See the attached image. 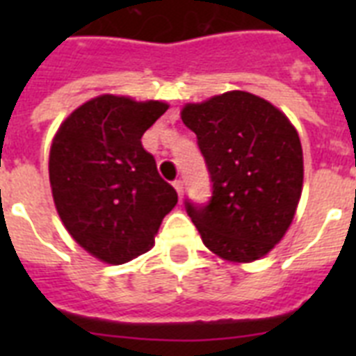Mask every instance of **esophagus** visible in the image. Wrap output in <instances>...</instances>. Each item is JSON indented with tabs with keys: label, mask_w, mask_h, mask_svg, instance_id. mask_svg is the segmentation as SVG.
Listing matches in <instances>:
<instances>
[{
	"label": "esophagus",
	"mask_w": 356,
	"mask_h": 356,
	"mask_svg": "<svg viewBox=\"0 0 356 356\" xmlns=\"http://www.w3.org/2000/svg\"><path fill=\"white\" fill-rule=\"evenodd\" d=\"M173 188L177 190V194H179V200L183 197V192H184V184L181 179H177V181H173Z\"/></svg>",
	"instance_id": "34e87169"
}]
</instances>
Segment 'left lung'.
Returning a JSON list of instances; mask_svg holds the SVG:
<instances>
[{
    "instance_id": "1",
    "label": "left lung",
    "mask_w": 356,
    "mask_h": 356,
    "mask_svg": "<svg viewBox=\"0 0 356 356\" xmlns=\"http://www.w3.org/2000/svg\"><path fill=\"white\" fill-rule=\"evenodd\" d=\"M183 123L197 136L211 175L207 205L184 201L212 253L253 262L284 236L303 188V149L298 131L262 97L233 90L188 103Z\"/></svg>"
}]
</instances>
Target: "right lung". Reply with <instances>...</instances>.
Here are the masks:
<instances>
[{
  "label": "right lung",
  "mask_w": 356,
  "mask_h": 356,
  "mask_svg": "<svg viewBox=\"0 0 356 356\" xmlns=\"http://www.w3.org/2000/svg\"><path fill=\"white\" fill-rule=\"evenodd\" d=\"M168 111L162 102L94 97L75 108L49 151L53 201L75 242L123 264L153 245L177 192L156 172L142 134Z\"/></svg>",
  "instance_id": "right-lung-1"
}]
</instances>
